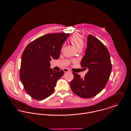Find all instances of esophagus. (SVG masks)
<instances>
[{
    "label": "esophagus",
    "instance_id": "obj_1",
    "mask_svg": "<svg viewBox=\"0 0 131 131\" xmlns=\"http://www.w3.org/2000/svg\"><path fill=\"white\" fill-rule=\"evenodd\" d=\"M63 71H64V72H69L70 71H69V69H67V68H64V69H63Z\"/></svg>",
    "mask_w": 131,
    "mask_h": 131
}]
</instances>
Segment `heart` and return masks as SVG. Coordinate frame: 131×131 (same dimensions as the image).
<instances>
[{
  "instance_id": "heart-1",
  "label": "heart",
  "mask_w": 131,
  "mask_h": 131,
  "mask_svg": "<svg viewBox=\"0 0 131 131\" xmlns=\"http://www.w3.org/2000/svg\"><path fill=\"white\" fill-rule=\"evenodd\" d=\"M70 41L76 50L82 49L83 46V40L81 36L78 34L73 35L70 39Z\"/></svg>"
}]
</instances>
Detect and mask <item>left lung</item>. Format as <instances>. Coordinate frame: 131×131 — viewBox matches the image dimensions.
Wrapping results in <instances>:
<instances>
[{"instance_id": "8db88e82", "label": "left lung", "mask_w": 131, "mask_h": 131, "mask_svg": "<svg viewBox=\"0 0 131 131\" xmlns=\"http://www.w3.org/2000/svg\"><path fill=\"white\" fill-rule=\"evenodd\" d=\"M81 66L88 69L84 78L73 72L74 78L70 82L73 92L84 99L92 97L105 87L112 71V66L110 53L98 39L89 35L85 55Z\"/></svg>"}]
</instances>
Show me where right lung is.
<instances>
[{
    "label": "right lung",
    "mask_w": 131,
    "mask_h": 131,
    "mask_svg": "<svg viewBox=\"0 0 131 131\" xmlns=\"http://www.w3.org/2000/svg\"><path fill=\"white\" fill-rule=\"evenodd\" d=\"M69 34L53 33L30 42L24 50L19 77L26 92L34 99L43 100L53 93L64 71L50 68L51 59L59 58L62 46Z\"/></svg>",
    "instance_id": "obj_1"
}]
</instances>
